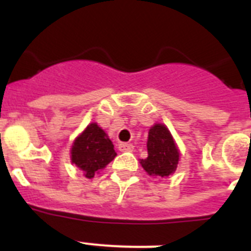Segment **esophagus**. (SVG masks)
I'll list each match as a JSON object with an SVG mask.
<instances>
[{
    "label": "esophagus",
    "instance_id": "34e87169",
    "mask_svg": "<svg viewBox=\"0 0 251 251\" xmlns=\"http://www.w3.org/2000/svg\"><path fill=\"white\" fill-rule=\"evenodd\" d=\"M119 151L121 152H132L133 145H130V143H121L119 145Z\"/></svg>",
    "mask_w": 251,
    "mask_h": 251
}]
</instances>
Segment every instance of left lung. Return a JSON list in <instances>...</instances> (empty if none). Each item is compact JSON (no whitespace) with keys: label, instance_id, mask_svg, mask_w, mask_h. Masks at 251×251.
I'll return each mask as SVG.
<instances>
[{"label":"left lung","instance_id":"8db88e82","mask_svg":"<svg viewBox=\"0 0 251 251\" xmlns=\"http://www.w3.org/2000/svg\"><path fill=\"white\" fill-rule=\"evenodd\" d=\"M148 157L141 159L143 170L152 177H165L175 174L179 161V151L174 137L165 124L156 123L148 132Z\"/></svg>","mask_w":251,"mask_h":251}]
</instances>
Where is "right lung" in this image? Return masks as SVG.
I'll use <instances>...</instances> for the list:
<instances>
[{"label": "right lung", "mask_w": 251, "mask_h": 251, "mask_svg": "<svg viewBox=\"0 0 251 251\" xmlns=\"http://www.w3.org/2000/svg\"><path fill=\"white\" fill-rule=\"evenodd\" d=\"M115 156L112 141L97 123H90L74 139L70 150L72 163L83 171L86 178H93L95 174H99Z\"/></svg>", "instance_id": "1"}]
</instances>
